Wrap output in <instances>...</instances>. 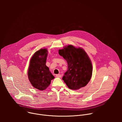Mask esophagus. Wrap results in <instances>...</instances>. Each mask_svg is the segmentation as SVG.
I'll list each match as a JSON object with an SVG mask.
<instances>
[{
  "instance_id": "obj_1",
  "label": "esophagus",
  "mask_w": 122,
  "mask_h": 122,
  "mask_svg": "<svg viewBox=\"0 0 122 122\" xmlns=\"http://www.w3.org/2000/svg\"><path fill=\"white\" fill-rule=\"evenodd\" d=\"M56 77H58V78H61V74H56Z\"/></svg>"
}]
</instances>
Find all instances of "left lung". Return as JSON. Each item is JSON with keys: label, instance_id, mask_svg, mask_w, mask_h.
<instances>
[{"label": "left lung", "instance_id": "obj_1", "mask_svg": "<svg viewBox=\"0 0 122 122\" xmlns=\"http://www.w3.org/2000/svg\"><path fill=\"white\" fill-rule=\"evenodd\" d=\"M59 55L66 61L67 70L62 78L68 87L78 90L85 86L92 75V65L84 50L69 45L58 51Z\"/></svg>", "mask_w": 122, "mask_h": 122}]
</instances>
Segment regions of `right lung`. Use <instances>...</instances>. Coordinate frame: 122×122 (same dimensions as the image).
<instances>
[{
    "mask_svg": "<svg viewBox=\"0 0 122 122\" xmlns=\"http://www.w3.org/2000/svg\"><path fill=\"white\" fill-rule=\"evenodd\" d=\"M47 55L46 49L37 51L30 59L28 67V77L31 84L41 91L45 90L55 78L46 65Z\"/></svg>",
    "mask_w": 122,
    "mask_h": 122,
    "instance_id": "1",
    "label": "right lung"
}]
</instances>
